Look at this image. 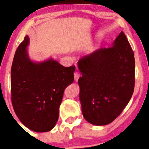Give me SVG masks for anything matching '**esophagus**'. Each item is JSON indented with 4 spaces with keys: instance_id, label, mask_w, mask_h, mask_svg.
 I'll return each mask as SVG.
<instances>
[{
    "instance_id": "34e87169",
    "label": "esophagus",
    "mask_w": 149,
    "mask_h": 149,
    "mask_svg": "<svg viewBox=\"0 0 149 149\" xmlns=\"http://www.w3.org/2000/svg\"><path fill=\"white\" fill-rule=\"evenodd\" d=\"M81 76H80V74L78 72H75L74 73V80L76 82H77L78 80V78H80V77Z\"/></svg>"
}]
</instances>
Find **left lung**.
Returning <instances> with one entry per match:
<instances>
[{"label":"left lung","mask_w":149,"mask_h":149,"mask_svg":"<svg viewBox=\"0 0 149 149\" xmlns=\"http://www.w3.org/2000/svg\"><path fill=\"white\" fill-rule=\"evenodd\" d=\"M135 57L121 31L108 48H101L78 61L82 115L95 126L110 123L131 98L135 86Z\"/></svg>","instance_id":"obj_1"}]
</instances>
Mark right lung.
<instances>
[{"mask_svg":"<svg viewBox=\"0 0 149 149\" xmlns=\"http://www.w3.org/2000/svg\"><path fill=\"white\" fill-rule=\"evenodd\" d=\"M29 43L26 35L14 55L11 69L12 103L25 126L37 132H48L58 120L64 91L73 82L76 67H64L53 58L33 61L27 50Z\"/></svg>","mask_w":149,"mask_h":149,"instance_id":"right-lung-1","label":"right lung"}]
</instances>
